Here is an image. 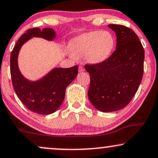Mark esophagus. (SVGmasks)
Returning a JSON list of instances; mask_svg holds the SVG:
<instances>
[{"mask_svg":"<svg viewBox=\"0 0 158 158\" xmlns=\"http://www.w3.org/2000/svg\"><path fill=\"white\" fill-rule=\"evenodd\" d=\"M84 71H85L84 67H83V66H81V65H79V72H83Z\"/></svg>","mask_w":158,"mask_h":158,"instance_id":"esophagus-1","label":"esophagus"}]
</instances>
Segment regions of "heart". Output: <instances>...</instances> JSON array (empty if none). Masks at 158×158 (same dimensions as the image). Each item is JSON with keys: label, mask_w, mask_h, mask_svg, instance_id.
<instances>
[{"label": "heart", "mask_w": 158, "mask_h": 158, "mask_svg": "<svg viewBox=\"0 0 158 158\" xmlns=\"http://www.w3.org/2000/svg\"><path fill=\"white\" fill-rule=\"evenodd\" d=\"M115 38L107 31H94L83 34L72 41L73 57L85 56L88 63L97 64L107 60L115 47Z\"/></svg>", "instance_id": "b5f03b06"}]
</instances>
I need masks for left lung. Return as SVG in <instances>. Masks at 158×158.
<instances>
[{"mask_svg":"<svg viewBox=\"0 0 158 158\" xmlns=\"http://www.w3.org/2000/svg\"><path fill=\"white\" fill-rule=\"evenodd\" d=\"M117 37L116 50L102 63L85 64L90 74L88 98L104 113L125 107L136 94L143 74L144 49L130 28L108 25Z\"/></svg>","mask_w":158,"mask_h":158,"instance_id":"8db88e82","label":"left lung"}]
</instances>
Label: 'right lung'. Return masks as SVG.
<instances>
[{"label":"right lung","instance_id":"add662e5","mask_svg":"<svg viewBox=\"0 0 158 158\" xmlns=\"http://www.w3.org/2000/svg\"><path fill=\"white\" fill-rule=\"evenodd\" d=\"M32 37L52 40L56 37L52 28H39L28 29L17 42L10 56V73L12 85L19 99L28 110L40 115H48L58 110L63 102L66 87L78 74V66L69 68H54L39 80L26 79L20 73L18 56L22 45Z\"/></svg>","mask_w":158,"mask_h":158}]
</instances>
